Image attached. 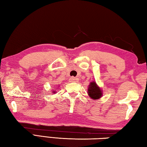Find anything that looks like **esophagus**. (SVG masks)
<instances>
[{
    "label": "esophagus",
    "instance_id": "1",
    "mask_svg": "<svg viewBox=\"0 0 147 147\" xmlns=\"http://www.w3.org/2000/svg\"><path fill=\"white\" fill-rule=\"evenodd\" d=\"M69 80H70V82H77V80H78V78H75V77L72 76L69 78Z\"/></svg>",
    "mask_w": 147,
    "mask_h": 147
}]
</instances>
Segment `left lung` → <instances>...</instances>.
Masks as SVG:
<instances>
[{"label": "left lung", "instance_id": "8db88e82", "mask_svg": "<svg viewBox=\"0 0 147 147\" xmlns=\"http://www.w3.org/2000/svg\"><path fill=\"white\" fill-rule=\"evenodd\" d=\"M88 94L92 99L96 100V99H98L101 97L102 93L100 89L96 85V82H91L89 86Z\"/></svg>", "mask_w": 147, "mask_h": 147}]
</instances>
